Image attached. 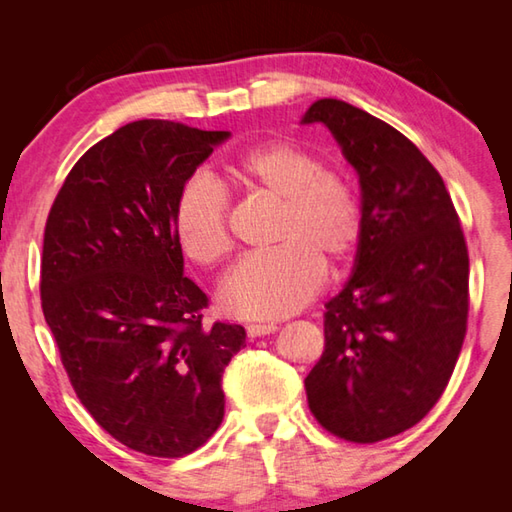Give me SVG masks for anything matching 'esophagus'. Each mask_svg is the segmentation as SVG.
I'll list each match as a JSON object with an SVG mask.
<instances>
[{
    "label": "esophagus",
    "mask_w": 512,
    "mask_h": 512,
    "mask_svg": "<svg viewBox=\"0 0 512 512\" xmlns=\"http://www.w3.org/2000/svg\"><path fill=\"white\" fill-rule=\"evenodd\" d=\"M277 330V325L273 323H253L246 328L248 339H257V336H266V334H273Z\"/></svg>",
    "instance_id": "1"
}]
</instances>
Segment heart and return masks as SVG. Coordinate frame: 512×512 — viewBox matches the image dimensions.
<instances>
[{
  "label": "heart",
  "mask_w": 512,
  "mask_h": 512,
  "mask_svg": "<svg viewBox=\"0 0 512 512\" xmlns=\"http://www.w3.org/2000/svg\"><path fill=\"white\" fill-rule=\"evenodd\" d=\"M248 189L281 202L266 253L244 257L222 281L217 301L237 319L273 321L301 310L325 284L330 266L350 259L365 233L363 202L350 180L325 169L314 151L290 140H266L231 160ZM173 235L191 264L211 268L233 246L228 198L204 178H191L173 209Z\"/></svg>",
  "instance_id": "1"
}]
</instances>
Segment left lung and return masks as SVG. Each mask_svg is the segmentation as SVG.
<instances>
[{"mask_svg":"<svg viewBox=\"0 0 512 512\" xmlns=\"http://www.w3.org/2000/svg\"><path fill=\"white\" fill-rule=\"evenodd\" d=\"M363 193L365 233L347 286L325 303V350L306 376L312 416L356 444L418 424L458 363L469 321V248L438 169L398 129L321 99Z\"/></svg>","mask_w":512,"mask_h":512,"instance_id":"left-lung-1","label":"left lung"}]
</instances>
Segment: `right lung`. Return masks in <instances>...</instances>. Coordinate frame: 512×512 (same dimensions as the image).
<instances>
[{
	"mask_svg": "<svg viewBox=\"0 0 512 512\" xmlns=\"http://www.w3.org/2000/svg\"><path fill=\"white\" fill-rule=\"evenodd\" d=\"M228 132L129 123L76 160L48 213L41 310L74 394L125 447L182 458L224 418L222 374L242 325L204 323L173 209Z\"/></svg>",
	"mask_w": 512,
	"mask_h": 512,
	"instance_id": "1",
	"label": "right lung"
}]
</instances>
